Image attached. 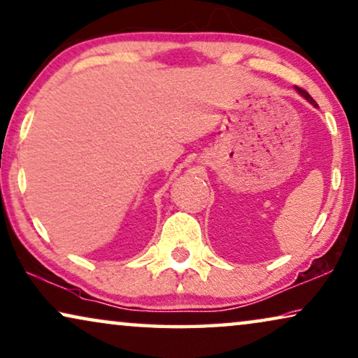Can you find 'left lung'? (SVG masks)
<instances>
[{
  "label": "left lung",
  "instance_id": "obj_1",
  "mask_svg": "<svg viewBox=\"0 0 358 358\" xmlns=\"http://www.w3.org/2000/svg\"><path fill=\"white\" fill-rule=\"evenodd\" d=\"M296 90H297V92H299V93H301V94L303 96V98H306V99L308 101V103H310V104H313V106H317V103H315V99H313V98H312V96H310V94H308V93L306 92V90H302V88H299V87H296Z\"/></svg>",
  "mask_w": 358,
  "mask_h": 358
}]
</instances>
